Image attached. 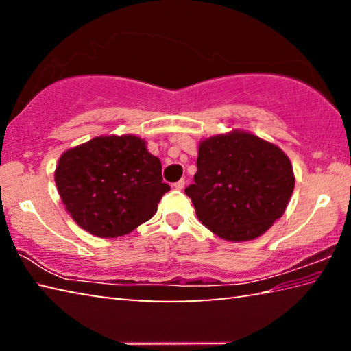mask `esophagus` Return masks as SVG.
Wrapping results in <instances>:
<instances>
[{"mask_svg":"<svg viewBox=\"0 0 351 351\" xmlns=\"http://www.w3.org/2000/svg\"><path fill=\"white\" fill-rule=\"evenodd\" d=\"M184 187H186V181H184V180H180L178 182H175V189L182 190Z\"/></svg>","mask_w":351,"mask_h":351,"instance_id":"esophagus-1","label":"esophagus"}]
</instances>
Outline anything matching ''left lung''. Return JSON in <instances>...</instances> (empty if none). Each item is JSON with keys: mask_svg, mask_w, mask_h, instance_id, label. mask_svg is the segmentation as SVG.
Here are the masks:
<instances>
[{"mask_svg": "<svg viewBox=\"0 0 351 351\" xmlns=\"http://www.w3.org/2000/svg\"><path fill=\"white\" fill-rule=\"evenodd\" d=\"M184 190L207 229L228 241L263 235L287 210L295 178L280 147L243 130L203 139Z\"/></svg>", "mask_w": 351, "mask_h": 351, "instance_id": "obj_1", "label": "left lung"}]
</instances>
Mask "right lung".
<instances>
[{
  "label": "right lung",
  "instance_id": "add662e5",
  "mask_svg": "<svg viewBox=\"0 0 351 351\" xmlns=\"http://www.w3.org/2000/svg\"><path fill=\"white\" fill-rule=\"evenodd\" d=\"M56 184L74 221L100 239L127 235L148 221L170 190L159 158L134 134L97 136L69 148L58 159Z\"/></svg>",
  "mask_w": 351,
  "mask_h": 351
}]
</instances>
